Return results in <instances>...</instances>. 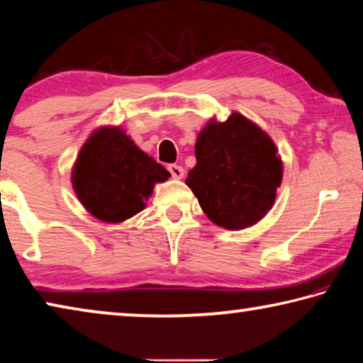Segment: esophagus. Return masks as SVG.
<instances>
[{
    "instance_id": "1",
    "label": "esophagus",
    "mask_w": 363,
    "mask_h": 363,
    "mask_svg": "<svg viewBox=\"0 0 363 363\" xmlns=\"http://www.w3.org/2000/svg\"><path fill=\"white\" fill-rule=\"evenodd\" d=\"M168 171L171 173V176L174 177V179H182L184 177V168L177 167V164H169Z\"/></svg>"
}]
</instances>
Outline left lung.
I'll return each mask as SVG.
<instances>
[{
	"label": "left lung",
	"instance_id": "left-lung-1",
	"mask_svg": "<svg viewBox=\"0 0 363 363\" xmlns=\"http://www.w3.org/2000/svg\"><path fill=\"white\" fill-rule=\"evenodd\" d=\"M196 164L186 179L201 210L219 227L240 230L266 216L284 176L274 140L242 113L210 120L195 144Z\"/></svg>",
	"mask_w": 363,
	"mask_h": 363
}]
</instances>
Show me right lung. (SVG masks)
<instances>
[{
    "label": "right lung",
    "mask_w": 363,
    "mask_h": 363,
    "mask_svg": "<svg viewBox=\"0 0 363 363\" xmlns=\"http://www.w3.org/2000/svg\"><path fill=\"white\" fill-rule=\"evenodd\" d=\"M169 176L120 126H102L79 150L72 186L96 219L116 224L143 211L153 186Z\"/></svg>",
    "instance_id": "add662e5"
}]
</instances>
